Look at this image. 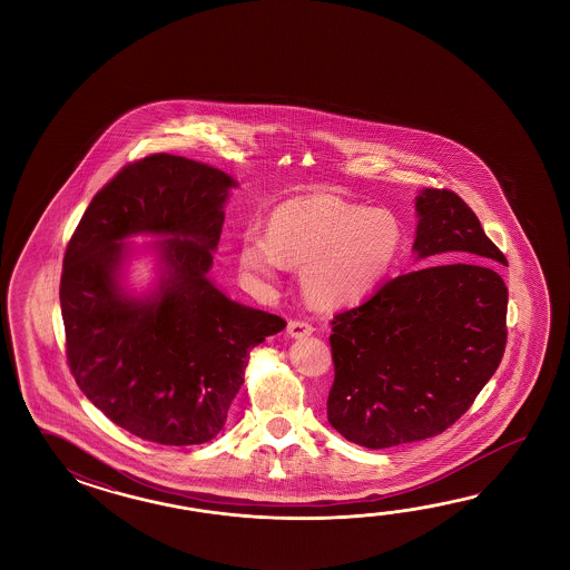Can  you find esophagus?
<instances>
[{
  "mask_svg": "<svg viewBox=\"0 0 570 570\" xmlns=\"http://www.w3.org/2000/svg\"><path fill=\"white\" fill-rule=\"evenodd\" d=\"M287 332H289L291 338H305V336L314 334V326L303 320H291L287 324Z\"/></svg>",
  "mask_w": 570,
  "mask_h": 570,
  "instance_id": "1",
  "label": "esophagus"
}]
</instances>
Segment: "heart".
Wrapping results in <instances>:
<instances>
[{
    "label": "heart",
    "instance_id": "heart-1",
    "mask_svg": "<svg viewBox=\"0 0 570 570\" xmlns=\"http://www.w3.org/2000/svg\"><path fill=\"white\" fill-rule=\"evenodd\" d=\"M401 243V222L387 209L307 195L271 214L268 236L244 234L238 265L261 285H273L285 265L303 267L307 299L322 309H338L361 302L387 277Z\"/></svg>",
    "mask_w": 570,
    "mask_h": 570
}]
</instances>
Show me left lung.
Segmentation results:
<instances>
[{
	"label": "left lung",
	"instance_id": "1",
	"mask_svg": "<svg viewBox=\"0 0 570 570\" xmlns=\"http://www.w3.org/2000/svg\"><path fill=\"white\" fill-rule=\"evenodd\" d=\"M417 258L462 256L389 279L332 320L327 422L364 449L438 436L466 412L503 358L505 256L450 189L415 199Z\"/></svg>",
	"mask_w": 570,
	"mask_h": 570
}]
</instances>
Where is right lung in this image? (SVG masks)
Segmentation results:
<instances>
[{"instance_id":"add662e5","label":"right lung","mask_w":570,"mask_h":570,"mask_svg":"<svg viewBox=\"0 0 570 570\" xmlns=\"http://www.w3.org/2000/svg\"><path fill=\"white\" fill-rule=\"evenodd\" d=\"M236 181L224 170L157 153L106 183L62 258L67 363L87 400L134 436L165 446L204 444L226 424L248 354L287 326L232 302L207 279ZM161 242L164 277L146 301L119 289L122 245Z\"/></svg>"}]
</instances>
